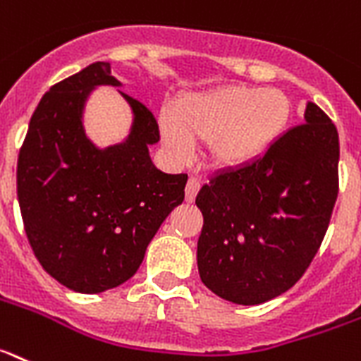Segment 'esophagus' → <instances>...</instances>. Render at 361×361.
Returning <instances> with one entry per match:
<instances>
[{
  "label": "esophagus",
  "mask_w": 361,
  "mask_h": 361,
  "mask_svg": "<svg viewBox=\"0 0 361 361\" xmlns=\"http://www.w3.org/2000/svg\"><path fill=\"white\" fill-rule=\"evenodd\" d=\"M201 178L199 177H190L188 178V184H186V201L188 202H193L197 197V192L201 190Z\"/></svg>",
  "instance_id": "esophagus-1"
}]
</instances>
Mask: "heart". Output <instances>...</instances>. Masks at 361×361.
Listing matches in <instances>:
<instances>
[{"label": "heart", "mask_w": 361, "mask_h": 361, "mask_svg": "<svg viewBox=\"0 0 361 361\" xmlns=\"http://www.w3.org/2000/svg\"><path fill=\"white\" fill-rule=\"evenodd\" d=\"M292 102L279 89L223 85L180 98L175 113L162 111L160 131L178 157L192 155L195 142H208L214 164H252L283 137Z\"/></svg>", "instance_id": "obj_1"}]
</instances>
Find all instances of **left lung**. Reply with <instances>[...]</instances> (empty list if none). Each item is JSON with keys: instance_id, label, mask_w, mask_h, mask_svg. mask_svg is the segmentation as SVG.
Listing matches in <instances>:
<instances>
[{"instance_id": "obj_1", "label": "left lung", "mask_w": 361, "mask_h": 361, "mask_svg": "<svg viewBox=\"0 0 361 361\" xmlns=\"http://www.w3.org/2000/svg\"><path fill=\"white\" fill-rule=\"evenodd\" d=\"M338 160L336 126L309 102L305 124L261 159L215 173L195 199L201 281L237 305L264 303L300 281L331 223Z\"/></svg>"}]
</instances>
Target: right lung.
<instances>
[{
    "instance_id": "obj_1",
    "label": "right lung",
    "mask_w": 361,
    "mask_h": 361,
    "mask_svg": "<svg viewBox=\"0 0 361 361\" xmlns=\"http://www.w3.org/2000/svg\"><path fill=\"white\" fill-rule=\"evenodd\" d=\"M98 85H122L107 61L52 85L18 157V201L34 255L49 276L82 294L135 276L160 224L183 204L188 183L186 173H164L151 162L159 124L126 92L118 91L133 111L128 138L104 149L89 140L82 116Z\"/></svg>"
}]
</instances>
